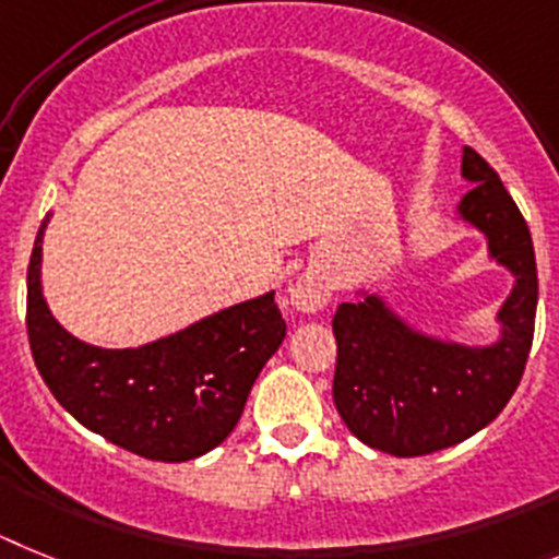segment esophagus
Segmentation results:
<instances>
[{
    "label": "esophagus",
    "mask_w": 559,
    "mask_h": 559,
    "mask_svg": "<svg viewBox=\"0 0 559 559\" xmlns=\"http://www.w3.org/2000/svg\"><path fill=\"white\" fill-rule=\"evenodd\" d=\"M329 300H332V289H329L326 278L320 273H312V270H307V273L289 286V304H293V309H298L304 314L320 312Z\"/></svg>",
    "instance_id": "obj_1"
}]
</instances>
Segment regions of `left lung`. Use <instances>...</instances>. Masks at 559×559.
<instances>
[{
    "label": "left lung",
    "mask_w": 559,
    "mask_h": 559,
    "mask_svg": "<svg viewBox=\"0 0 559 559\" xmlns=\"http://www.w3.org/2000/svg\"><path fill=\"white\" fill-rule=\"evenodd\" d=\"M473 182L455 213L487 239L489 259L512 273L498 340L467 346L411 326L382 295L357 289L332 320L337 340L334 405L362 444L411 459L453 448L501 414L521 385L535 337L537 264L532 233L492 165L464 145Z\"/></svg>",
    "instance_id": "1"
}]
</instances>
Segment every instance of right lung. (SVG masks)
Masks as SVG:
<instances>
[{
  "mask_svg": "<svg viewBox=\"0 0 559 559\" xmlns=\"http://www.w3.org/2000/svg\"><path fill=\"white\" fill-rule=\"evenodd\" d=\"M38 227L27 266V337L41 380L92 433L152 461L219 448L250 388L286 337L275 293L227 307L138 348L90 346L67 332L41 289Z\"/></svg>",
  "mask_w": 559,
  "mask_h": 559,
  "instance_id": "right-lung-1",
  "label": "right lung"
}]
</instances>
